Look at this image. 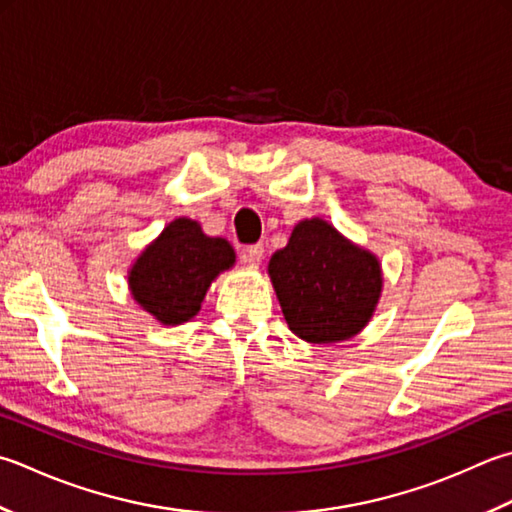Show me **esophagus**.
<instances>
[{
  "mask_svg": "<svg viewBox=\"0 0 512 512\" xmlns=\"http://www.w3.org/2000/svg\"><path fill=\"white\" fill-rule=\"evenodd\" d=\"M262 259H264V244L248 246L242 255V262L250 264V266H259L262 264Z\"/></svg>",
  "mask_w": 512,
  "mask_h": 512,
  "instance_id": "1",
  "label": "esophagus"
}]
</instances>
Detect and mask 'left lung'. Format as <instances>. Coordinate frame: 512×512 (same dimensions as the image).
Listing matches in <instances>:
<instances>
[{
	"label": "left lung",
	"mask_w": 512,
	"mask_h": 512,
	"mask_svg": "<svg viewBox=\"0 0 512 512\" xmlns=\"http://www.w3.org/2000/svg\"><path fill=\"white\" fill-rule=\"evenodd\" d=\"M268 273L290 330L310 344L357 335L382 293L375 255L317 217L295 226L288 246L270 257Z\"/></svg>",
	"instance_id": "8db88e82"
}]
</instances>
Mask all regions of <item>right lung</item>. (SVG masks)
<instances>
[{"instance_id": "right-lung-1", "label": "right lung", "mask_w": 512, "mask_h": 512, "mask_svg": "<svg viewBox=\"0 0 512 512\" xmlns=\"http://www.w3.org/2000/svg\"><path fill=\"white\" fill-rule=\"evenodd\" d=\"M235 264V250L222 237L204 235L193 219H175L130 270V290L139 304L166 326L199 313L210 282Z\"/></svg>"}]
</instances>
